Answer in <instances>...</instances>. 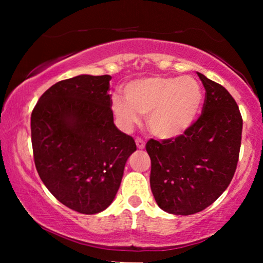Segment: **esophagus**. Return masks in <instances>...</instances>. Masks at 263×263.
Masks as SVG:
<instances>
[{"label": "esophagus", "mask_w": 263, "mask_h": 263, "mask_svg": "<svg viewBox=\"0 0 263 263\" xmlns=\"http://www.w3.org/2000/svg\"><path fill=\"white\" fill-rule=\"evenodd\" d=\"M136 144H137V147L139 149L145 148V141L141 139V138H137L136 139Z\"/></svg>", "instance_id": "obj_1"}]
</instances>
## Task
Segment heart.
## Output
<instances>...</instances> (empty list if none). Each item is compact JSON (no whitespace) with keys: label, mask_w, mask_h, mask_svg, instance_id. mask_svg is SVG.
I'll return each instance as SVG.
<instances>
[{"label":"heart","mask_w":263,"mask_h":263,"mask_svg":"<svg viewBox=\"0 0 263 263\" xmlns=\"http://www.w3.org/2000/svg\"><path fill=\"white\" fill-rule=\"evenodd\" d=\"M123 101L112 100V109L124 128L147 116L149 131L161 139L176 138L195 123L201 111L203 92L191 77H152L135 80L124 88Z\"/></svg>","instance_id":"heart-1"}]
</instances>
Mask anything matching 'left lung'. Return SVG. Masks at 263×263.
Instances as JSON below:
<instances>
[{"label": "left lung", "mask_w": 263, "mask_h": 263, "mask_svg": "<svg viewBox=\"0 0 263 263\" xmlns=\"http://www.w3.org/2000/svg\"><path fill=\"white\" fill-rule=\"evenodd\" d=\"M205 88L202 114L183 135L149 139V183L155 202L173 215L206 209L228 188L237 169L242 117L232 95L197 73Z\"/></svg>", "instance_id": "obj_1"}]
</instances>
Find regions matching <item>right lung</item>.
Listing matches in <instances>:
<instances>
[{"mask_svg": "<svg viewBox=\"0 0 263 263\" xmlns=\"http://www.w3.org/2000/svg\"><path fill=\"white\" fill-rule=\"evenodd\" d=\"M110 75H79L53 84L31 114L37 172L60 203L94 215L105 210L137 149L114 124Z\"/></svg>", "mask_w": 263, "mask_h": 263, "instance_id": "obj_1", "label": "right lung"}]
</instances>
